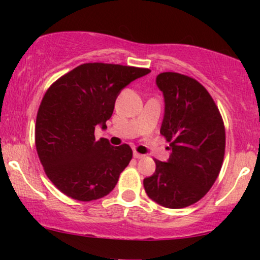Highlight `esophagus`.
<instances>
[{
  "label": "esophagus",
  "instance_id": "obj_1",
  "mask_svg": "<svg viewBox=\"0 0 260 260\" xmlns=\"http://www.w3.org/2000/svg\"><path fill=\"white\" fill-rule=\"evenodd\" d=\"M133 156L136 157V159H142V157H144V155L139 154L138 151H133Z\"/></svg>",
  "mask_w": 260,
  "mask_h": 260
}]
</instances>
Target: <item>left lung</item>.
<instances>
[{"label": "left lung", "mask_w": 260, "mask_h": 260, "mask_svg": "<svg viewBox=\"0 0 260 260\" xmlns=\"http://www.w3.org/2000/svg\"><path fill=\"white\" fill-rule=\"evenodd\" d=\"M156 85L165 99L160 133L170 143L168 162L155 159V172L144 178L148 197L170 209L194 204L213 187L225 155V126L215 101L198 80L164 72Z\"/></svg>", "instance_id": "1"}]
</instances>
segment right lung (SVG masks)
<instances>
[{
  "label": "right lung",
  "instance_id": "obj_1",
  "mask_svg": "<svg viewBox=\"0 0 260 260\" xmlns=\"http://www.w3.org/2000/svg\"><path fill=\"white\" fill-rule=\"evenodd\" d=\"M149 72L131 66L84 63L45 92L35 123V147L45 174L63 194L96 201L117 184L132 149L96 140L95 126L106 127L122 89Z\"/></svg>",
  "mask_w": 260,
  "mask_h": 260
}]
</instances>
